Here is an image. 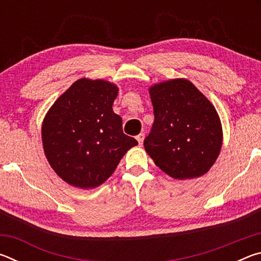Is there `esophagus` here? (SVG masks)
Returning a JSON list of instances; mask_svg holds the SVG:
<instances>
[{
    "label": "esophagus",
    "instance_id": "1",
    "mask_svg": "<svg viewBox=\"0 0 261 261\" xmlns=\"http://www.w3.org/2000/svg\"><path fill=\"white\" fill-rule=\"evenodd\" d=\"M144 134H140V135H138L136 137V139L138 140V143H139V145H143V141H144Z\"/></svg>",
    "mask_w": 261,
    "mask_h": 261
}]
</instances>
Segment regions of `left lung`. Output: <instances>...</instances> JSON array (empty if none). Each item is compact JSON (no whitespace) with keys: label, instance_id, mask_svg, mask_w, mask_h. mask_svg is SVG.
Returning a JSON list of instances; mask_svg holds the SVG:
<instances>
[{"label":"left lung","instance_id":"left-lung-1","mask_svg":"<svg viewBox=\"0 0 261 261\" xmlns=\"http://www.w3.org/2000/svg\"><path fill=\"white\" fill-rule=\"evenodd\" d=\"M154 123L144 140L155 165L176 179L200 177L222 146V126L214 106L187 79L149 88Z\"/></svg>","mask_w":261,"mask_h":261}]
</instances>
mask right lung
Listing matches in <instances>:
<instances>
[{"mask_svg": "<svg viewBox=\"0 0 261 261\" xmlns=\"http://www.w3.org/2000/svg\"><path fill=\"white\" fill-rule=\"evenodd\" d=\"M118 88L82 78L57 99L42 123L43 151L50 167L72 187L93 189L107 180L123 155L138 145L123 134L113 112Z\"/></svg>", "mask_w": 261, "mask_h": 261, "instance_id": "obj_1", "label": "right lung"}]
</instances>
